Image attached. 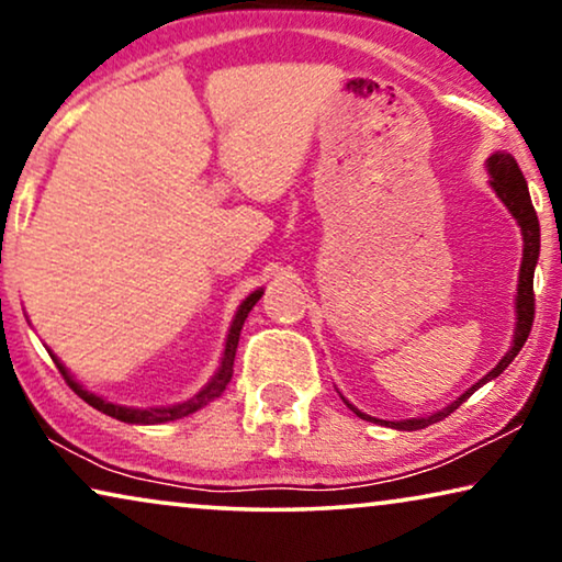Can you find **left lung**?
<instances>
[{"instance_id": "obj_1", "label": "left lung", "mask_w": 562, "mask_h": 562, "mask_svg": "<svg viewBox=\"0 0 562 562\" xmlns=\"http://www.w3.org/2000/svg\"><path fill=\"white\" fill-rule=\"evenodd\" d=\"M488 172H492V188L496 191V195L504 201V205L512 211V216L517 218V224L521 228V239H525V255H521V267H519V288H517V330H515V344H512V349L507 351V357H504L496 367L488 371V374L481 379L471 386L469 392L461 394L456 402H450L446 409H440V413H432L428 417H413V420H402V423H384L386 428H397V430H420V428H428V425L442 420V417H448L453 409H458L463 405L465 400L471 397L473 392L479 390L481 384H486L488 379L499 376L504 369L509 367L512 359L517 357L521 351V346H525L529 330H532V321H535V267H537V257H540V221H537V213H535V205L532 199H529V191H527V180L521 176L519 165L512 155L507 153H496L488 157ZM346 402V400H344ZM349 405V402H346ZM353 413L363 420H374V417L359 413L357 407L349 405ZM379 423V420H374Z\"/></svg>"}]
</instances>
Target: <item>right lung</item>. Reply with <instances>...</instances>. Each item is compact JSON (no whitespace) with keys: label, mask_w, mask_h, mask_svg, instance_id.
<instances>
[{"label":"right lung","mask_w":562,"mask_h":562,"mask_svg":"<svg viewBox=\"0 0 562 562\" xmlns=\"http://www.w3.org/2000/svg\"><path fill=\"white\" fill-rule=\"evenodd\" d=\"M259 297H262V290L251 292V295L239 305V311H236L234 323H232V330H228V338H226V349H224V359H221L218 374L213 376L211 382L205 384L199 394H195V397H191L188 402H180V405L153 407V409H132V407L112 405V402L97 397V394H91L89 390H83L81 384L74 382V379H70V374L66 371V367H63L58 359L53 357V361H55V367H58V371L63 374V379H66V384L70 386V390H74L83 402H89L91 407H97L99 413H104L109 417H116V420H122V423H134V425H157V423L178 420V417H186V415L195 413V409H201L203 405H209V402L216 400L218 394L226 390V384L232 382V376H234V357H236V346H239L241 326H244V321H247V315H249L251 307L257 305Z\"/></svg>","instance_id":"obj_1"}]
</instances>
